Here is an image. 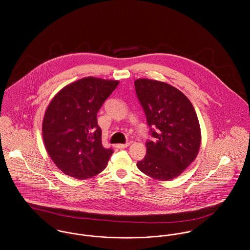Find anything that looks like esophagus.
Segmentation results:
<instances>
[{
	"instance_id": "1",
	"label": "esophagus",
	"mask_w": 250,
	"mask_h": 250,
	"mask_svg": "<svg viewBox=\"0 0 250 250\" xmlns=\"http://www.w3.org/2000/svg\"><path fill=\"white\" fill-rule=\"evenodd\" d=\"M130 145V143H124V144H121V143H119V144H116V148H119V149H123V148H126V147H128Z\"/></svg>"
}]
</instances>
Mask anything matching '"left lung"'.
I'll return each mask as SVG.
<instances>
[{
  "label": "left lung",
  "mask_w": 250,
  "mask_h": 250,
  "mask_svg": "<svg viewBox=\"0 0 250 250\" xmlns=\"http://www.w3.org/2000/svg\"><path fill=\"white\" fill-rule=\"evenodd\" d=\"M137 96L154 142H146V156L139 169L151 178L169 181L196 158L201 132L194 107L176 87L155 80L135 81Z\"/></svg>",
  "instance_id": "1"
}]
</instances>
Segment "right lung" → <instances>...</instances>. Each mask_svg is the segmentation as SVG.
Instances as JSON below:
<instances>
[{
  "instance_id": "add662e5",
  "label": "right lung",
  "mask_w": 250,
  "mask_h": 250,
  "mask_svg": "<svg viewBox=\"0 0 250 250\" xmlns=\"http://www.w3.org/2000/svg\"><path fill=\"white\" fill-rule=\"evenodd\" d=\"M118 81L87 77L64 86L45 111L42 136L55 165L79 180L102 172L111 148L102 145L97 112L118 85Z\"/></svg>"
}]
</instances>
